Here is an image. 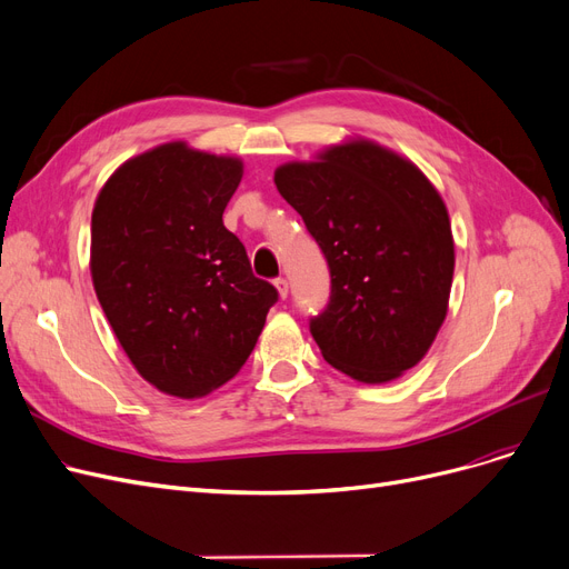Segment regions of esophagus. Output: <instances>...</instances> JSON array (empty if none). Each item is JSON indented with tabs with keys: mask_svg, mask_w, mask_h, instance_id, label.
Segmentation results:
<instances>
[{
	"mask_svg": "<svg viewBox=\"0 0 569 569\" xmlns=\"http://www.w3.org/2000/svg\"><path fill=\"white\" fill-rule=\"evenodd\" d=\"M274 286H277V290H279V295H281V298L286 300V298H288V279L279 277V279H274Z\"/></svg>",
	"mask_w": 569,
	"mask_h": 569,
	"instance_id": "34e87169",
	"label": "esophagus"
}]
</instances>
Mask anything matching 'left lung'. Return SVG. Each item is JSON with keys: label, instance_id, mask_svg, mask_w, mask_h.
Instances as JSON below:
<instances>
[{"label": "left lung", "instance_id": "obj_1", "mask_svg": "<svg viewBox=\"0 0 569 569\" xmlns=\"http://www.w3.org/2000/svg\"><path fill=\"white\" fill-rule=\"evenodd\" d=\"M274 183L330 269V300L309 318L323 358L365 383L421 360L449 307L453 237L439 192L381 146H335L283 164Z\"/></svg>", "mask_w": 569, "mask_h": 569}]
</instances>
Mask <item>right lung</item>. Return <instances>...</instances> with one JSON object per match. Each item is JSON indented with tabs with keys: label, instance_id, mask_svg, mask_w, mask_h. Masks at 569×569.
Returning <instances> with one entry per match:
<instances>
[{
	"label": "right lung",
	"instance_id": "add662e5",
	"mask_svg": "<svg viewBox=\"0 0 569 569\" xmlns=\"http://www.w3.org/2000/svg\"><path fill=\"white\" fill-rule=\"evenodd\" d=\"M237 158L164 143L122 164L92 211V283L137 372L200 398L249 360L279 290L223 226Z\"/></svg>",
	"mask_w": 569,
	"mask_h": 569
}]
</instances>
